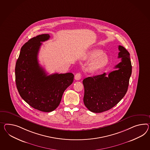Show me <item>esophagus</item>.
I'll use <instances>...</instances> for the list:
<instances>
[{"instance_id":"obj_1","label":"esophagus","mask_w":150,"mask_h":150,"mask_svg":"<svg viewBox=\"0 0 150 150\" xmlns=\"http://www.w3.org/2000/svg\"><path fill=\"white\" fill-rule=\"evenodd\" d=\"M74 78L76 80L78 81V80H80L81 79V74L80 73H77L75 76H74Z\"/></svg>"}]
</instances>
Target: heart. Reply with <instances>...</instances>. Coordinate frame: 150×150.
Wrapping results in <instances>:
<instances>
[{"label": "heart", "mask_w": 150, "mask_h": 150, "mask_svg": "<svg viewBox=\"0 0 150 150\" xmlns=\"http://www.w3.org/2000/svg\"><path fill=\"white\" fill-rule=\"evenodd\" d=\"M85 58L89 60H93L88 66V70L90 72H96L103 69L109 62L107 55L104 54L103 50L98 48L88 50L85 55Z\"/></svg>", "instance_id": "obj_1"}]
</instances>
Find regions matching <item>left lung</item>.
<instances>
[{
	"instance_id": "left-lung-1",
	"label": "left lung",
	"mask_w": 150,
	"mask_h": 150,
	"mask_svg": "<svg viewBox=\"0 0 150 150\" xmlns=\"http://www.w3.org/2000/svg\"><path fill=\"white\" fill-rule=\"evenodd\" d=\"M118 58L121 61L109 73L85 78L83 101L85 107L93 112H102L114 107L126 95L132 74L130 54L119 46Z\"/></svg>"
}]
</instances>
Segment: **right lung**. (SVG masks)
<instances>
[{
	"label": "right lung",
	"mask_w": 150,
	"mask_h": 150,
	"mask_svg": "<svg viewBox=\"0 0 150 150\" xmlns=\"http://www.w3.org/2000/svg\"><path fill=\"white\" fill-rule=\"evenodd\" d=\"M50 38L49 34H42L30 39L21 48L15 67L16 84L20 96L31 107L43 112L58 107L63 93L74 79L72 73L47 76L40 66L38 56L41 42Z\"/></svg>",
	"instance_id": "1"
}]
</instances>
